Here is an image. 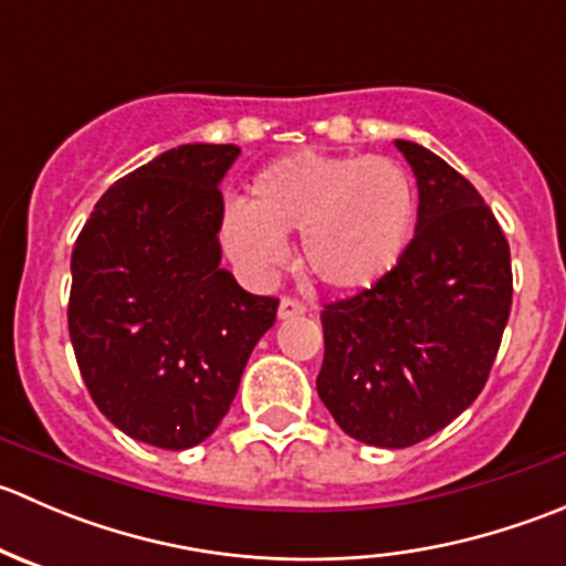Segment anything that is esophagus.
I'll return each mask as SVG.
<instances>
[{
    "label": "esophagus",
    "mask_w": 566,
    "mask_h": 566,
    "mask_svg": "<svg viewBox=\"0 0 566 566\" xmlns=\"http://www.w3.org/2000/svg\"><path fill=\"white\" fill-rule=\"evenodd\" d=\"M306 312V306L301 304L298 298H293V295H284L282 298V304H279V317H298V315H304Z\"/></svg>",
    "instance_id": "34e87169"
}]
</instances>
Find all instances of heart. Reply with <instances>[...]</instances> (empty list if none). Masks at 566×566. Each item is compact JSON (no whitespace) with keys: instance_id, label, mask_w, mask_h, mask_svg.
<instances>
[{"instance_id":"b5f03b06","label":"heart","mask_w":566,"mask_h":566,"mask_svg":"<svg viewBox=\"0 0 566 566\" xmlns=\"http://www.w3.org/2000/svg\"><path fill=\"white\" fill-rule=\"evenodd\" d=\"M416 213L419 191L399 161L295 153L251 180L247 205L227 210L221 238L243 271L268 279L287 262L284 238L301 235L312 276L353 293L399 265Z\"/></svg>"}]
</instances>
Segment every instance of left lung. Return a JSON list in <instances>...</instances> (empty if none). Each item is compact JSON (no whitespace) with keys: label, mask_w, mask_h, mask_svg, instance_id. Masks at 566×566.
I'll return each mask as SVG.
<instances>
[{"label":"left lung","mask_w":566,"mask_h":566,"mask_svg":"<svg viewBox=\"0 0 566 566\" xmlns=\"http://www.w3.org/2000/svg\"><path fill=\"white\" fill-rule=\"evenodd\" d=\"M397 147L419 182L413 241L384 282L319 315V399L384 449L436 436L482 394L512 310L510 243L482 193L436 153Z\"/></svg>","instance_id":"left-lung-1"}]
</instances>
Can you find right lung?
<instances>
[{
	"label": "right lung",
	"instance_id": "add662e5",
	"mask_svg": "<svg viewBox=\"0 0 566 566\" xmlns=\"http://www.w3.org/2000/svg\"><path fill=\"white\" fill-rule=\"evenodd\" d=\"M235 145H180L119 177L71 256L67 331L90 397L114 427L191 449L219 427L279 298L219 265V182Z\"/></svg>",
	"mask_w": 566,
	"mask_h": 566
}]
</instances>
